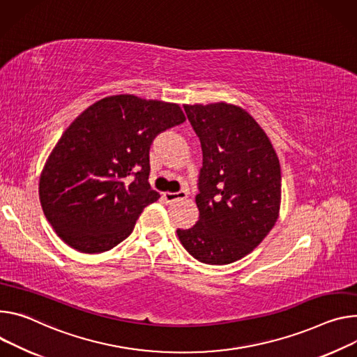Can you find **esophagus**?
<instances>
[{"label": "esophagus", "instance_id": "1", "mask_svg": "<svg viewBox=\"0 0 357 357\" xmlns=\"http://www.w3.org/2000/svg\"><path fill=\"white\" fill-rule=\"evenodd\" d=\"M164 199L167 202H175V201H181V199H186L188 198V193L181 190V192H164Z\"/></svg>", "mask_w": 357, "mask_h": 357}]
</instances>
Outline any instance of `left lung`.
Returning <instances> with one entry per match:
<instances>
[{"instance_id": "left-lung-1", "label": "left lung", "mask_w": 357, "mask_h": 357, "mask_svg": "<svg viewBox=\"0 0 357 357\" xmlns=\"http://www.w3.org/2000/svg\"><path fill=\"white\" fill-rule=\"evenodd\" d=\"M183 108L199 137L204 162L195 198L199 220L176 234L197 261L228 265L250 253L279 218V159L243 108L226 102Z\"/></svg>"}]
</instances>
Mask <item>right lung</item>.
<instances>
[{"label": "right lung", "mask_w": 357, "mask_h": 357, "mask_svg": "<svg viewBox=\"0 0 357 357\" xmlns=\"http://www.w3.org/2000/svg\"><path fill=\"white\" fill-rule=\"evenodd\" d=\"M178 104L121 93L78 115L51 151L40 176V202L55 234L82 253L115 248L134 231L151 189L153 138L185 121Z\"/></svg>", "instance_id": "obj_1"}]
</instances>
